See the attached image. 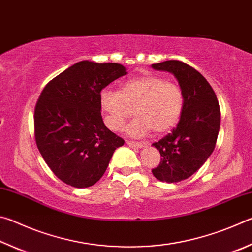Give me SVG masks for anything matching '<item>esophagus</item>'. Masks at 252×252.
Instances as JSON below:
<instances>
[{
    "label": "esophagus",
    "mask_w": 252,
    "mask_h": 252,
    "mask_svg": "<svg viewBox=\"0 0 252 252\" xmlns=\"http://www.w3.org/2000/svg\"><path fill=\"white\" fill-rule=\"evenodd\" d=\"M126 144L131 148H136V149H140L143 147L142 143H138V142H134V141H130V140H127L126 141Z\"/></svg>",
    "instance_id": "esophagus-1"
}]
</instances>
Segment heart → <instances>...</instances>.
<instances>
[{
  "label": "heart",
  "mask_w": 252,
  "mask_h": 252,
  "mask_svg": "<svg viewBox=\"0 0 252 252\" xmlns=\"http://www.w3.org/2000/svg\"><path fill=\"white\" fill-rule=\"evenodd\" d=\"M183 102L179 85L158 75L130 80L119 91L104 89L100 94L101 108L112 130H121L134 110L136 118L126 127V133L136 138L152 130L157 134L171 130L181 117Z\"/></svg>",
  "instance_id": "1"
}]
</instances>
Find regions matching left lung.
Listing matches in <instances>:
<instances>
[{
    "instance_id": "obj_1",
    "label": "left lung",
    "mask_w": 252,
    "mask_h": 252,
    "mask_svg": "<svg viewBox=\"0 0 252 252\" xmlns=\"http://www.w3.org/2000/svg\"><path fill=\"white\" fill-rule=\"evenodd\" d=\"M151 66L172 73L185 100L176 129L152 144L161 155L153 176L162 182H179L201 168L215 150L221 119L219 102L211 85L192 66L178 60Z\"/></svg>"
}]
</instances>
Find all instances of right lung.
<instances>
[{
    "mask_svg": "<svg viewBox=\"0 0 252 252\" xmlns=\"http://www.w3.org/2000/svg\"><path fill=\"white\" fill-rule=\"evenodd\" d=\"M119 63L81 61L45 85L34 111L36 146L60 180L91 187L103 176L113 152L125 140L105 126L102 89L126 75Z\"/></svg>",
    "mask_w": 252,
    "mask_h": 252,
    "instance_id": "right-lung-1",
    "label": "right lung"
}]
</instances>
